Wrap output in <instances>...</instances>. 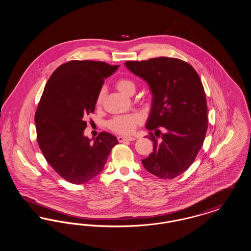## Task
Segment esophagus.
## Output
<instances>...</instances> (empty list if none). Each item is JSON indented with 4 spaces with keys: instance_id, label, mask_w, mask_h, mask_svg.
Here are the masks:
<instances>
[{
    "instance_id": "esophagus-1",
    "label": "esophagus",
    "mask_w": 251,
    "mask_h": 251,
    "mask_svg": "<svg viewBox=\"0 0 251 251\" xmlns=\"http://www.w3.org/2000/svg\"><path fill=\"white\" fill-rule=\"evenodd\" d=\"M132 140H134L133 137H125V136H122V135L118 136V141L120 142V143L126 142V141H132Z\"/></svg>"
}]
</instances>
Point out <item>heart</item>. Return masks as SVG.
<instances>
[{"label": "heart", "instance_id": "1", "mask_svg": "<svg viewBox=\"0 0 251 251\" xmlns=\"http://www.w3.org/2000/svg\"><path fill=\"white\" fill-rule=\"evenodd\" d=\"M117 88L120 90L121 93L125 95L131 96L135 91V84L126 78H121L117 81L116 83ZM105 94L104 87L100 88L98 95H97V104L101 103L103 97ZM143 121L141 115L137 113H133L131 115H124V116H117L114 117L112 120H109L108 127L110 130H112L117 133L129 135L133 133L137 126H139Z\"/></svg>", "mask_w": 251, "mask_h": 251}]
</instances>
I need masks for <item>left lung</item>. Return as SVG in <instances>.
<instances>
[{
    "instance_id": "obj_1",
    "label": "left lung",
    "mask_w": 251,
    "mask_h": 251,
    "mask_svg": "<svg viewBox=\"0 0 251 251\" xmlns=\"http://www.w3.org/2000/svg\"><path fill=\"white\" fill-rule=\"evenodd\" d=\"M127 69L145 80L152 102L146 128L152 131L153 152L142 160L147 171L161 179H173L191 166L202 147L208 128L207 101L202 83L190 64L170 57L127 61Z\"/></svg>"
}]
</instances>
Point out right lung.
<instances>
[{
    "label": "right lung",
    "instance_id": "obj_1",
    "mask_svg": "<svg viewBox=\"0 0 251 251\" xmlns=\"http://www.w3.org/2000/svg\"><path fill=\"white\" fill-rule=\"evenodd\" d=\"M101 61L72 60L59 66L44 88L35 115L38 146L63 179L82 184L100 174L116 136L100 132L93 143L84 135L103 79L118 70Z\"/></svg>",
    "mask_w": 251,
    "mask_h": 251
}]
</instances>
